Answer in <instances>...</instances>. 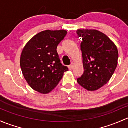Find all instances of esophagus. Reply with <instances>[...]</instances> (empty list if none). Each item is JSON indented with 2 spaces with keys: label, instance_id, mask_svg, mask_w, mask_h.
I'll return each instance as SVG.
<instances>
[{
  "label": "esophagus",
  "instance_id": "obj_1",
  "mask_svg": "<svg viewBox=\"0 0 128 128\" xmlns=\"http://www.w3.org/2000/svg\"><path fill=\"white\" fill-rule=\"evenodd\" d=\"M73 67H74L73 63H72V64H71L69 66H68V68H69L70 70H72L73 68Z\"/></svg>",
  "mask_w": 128,
  "mask_h": 128
}]
</instances>
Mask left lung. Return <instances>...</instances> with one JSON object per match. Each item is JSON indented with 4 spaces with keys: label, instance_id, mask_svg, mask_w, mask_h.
Instances as JSON below:
<instances>
[{
    "label": "left lung",
    "instance_id": "left-lung-1",
    "mask_svg": "<svg viewBox=\"0 0 128 128\" xmlns=\"http://www.w3.org/2000/svg\"><path fill=\"white\" fill-rule=\"evenodd\" d=\"M84 73L78 83L88 90H96L107 83L118 64V52L114 43L95 30H78Z\"/></svg>",
    "mask_w": 128,
    "mask_h": 128
}]
</instances>
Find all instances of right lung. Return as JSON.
I'll return each mask as SVG.
<instances>
[{"instance_id": "obj_1", "label": "right lung", "mask_w": 128, "mask_h": 128, "mask_svg": "<svg viewBox=\"0 0 128 128\" xmlns=\"http://www.w3.org/2000/svg\"><path fill=\"white\" fill-rule=\"evenodd\" d=\"M67 34L65 30L42 31L26 44L22 51V73L32 89L42 94L54 89L68 67L60 62L56 48Z\"/></svg>"}]
</instances>
